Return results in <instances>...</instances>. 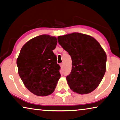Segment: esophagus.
Returning a JSON list of instances; mask_svg holds the SVG:
<instances>
[{
    "mask_svg": "<svg viewBox=\"0 0 120 120\" xmlns=\"http://www.w3.org/2000/svg\"><path fill=\"white\" fill-rule=\"evenodd\" d=\"M60 67L62 68V67H63V63H61V64H60Z\"/></svg>",
    "mask_w": 120,
    "mask_h": 120,
    "instance_id": "34e87169",
    "label": "esophagus"
}]
</instances>
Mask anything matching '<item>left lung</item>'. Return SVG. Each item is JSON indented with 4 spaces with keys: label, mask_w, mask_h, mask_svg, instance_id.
<instances>
[{
    "label": "left lung",
    "mask_w": 120,
    "mask_h": 120,
    "mask_svg": "<svg viewBox=\"0 0 120 120\" xmlns=\"http://www.w3.org/2000/svg\"><path fill=\"white\" fill-rule=\"evenodd\" d=\"M58 41L71 58V71L66 77L70 89L80 94L92 92L106 72L107 56L104 49L94 37L81 33L59 36Z\"/></svg>",
    "instance_id": "left-lung-1"
}]
</instances>
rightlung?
I'll return each mask as SVG.
<instances>
[{
    "label": "right lung",
    "instance_id": "add662e5",
    "mask_svg": "<svg viewBox=\"0 0 120 120\" xmlns=\"http://www.w3.org/2000/svg\"><path fill=\"white\" fill-rule=\"evenodd\" d=\"M56 44V37L40 35L28 41L19 53V75L28 90L36 96L52 94L60 78V66L53 52Z\"/></svg>",
    "mask_w": 120,
    "mask_h": 120
}]
</instances>
